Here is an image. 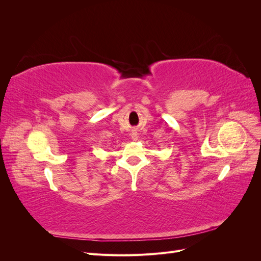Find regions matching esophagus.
Here are the masks:
<instances>
[{
  "instance_id": "34e87169",
  "label": "esophagus",
  "mask_w": 261,
  "mask_h": 261,
  "mask_svg": "<svg viewBox=\"0 0 261 261\" xmlns=\"http://www.w3.org/2000/svg\"><path fill=\"white\" fill-rule=\"evenodd\" d=\"M132 138H133V140H137L138 139V134H137L136 130H133L132 132Z\"/></svg>"
}]
</instances>
